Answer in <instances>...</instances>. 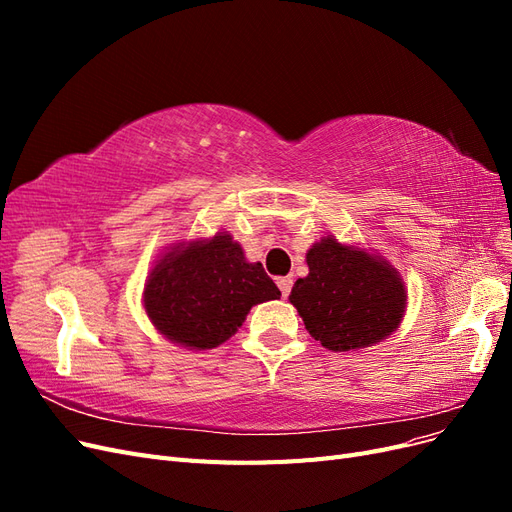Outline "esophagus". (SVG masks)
I'll list each match as a JSON object with an SVG mask.
<instances>
[{
	"mask_svg": "<svg viewBox=\"0 0 512 512\" xmlns=\"http://www.w3.org/2000/svg\"><path fill=\"white\" fill-rule=\"evenodd\" d=\"M277 286L282 290V297L288 299V294L292 290V277H280V280H277Z\"/></svg>",
	"mask_w": 512,
	"mask_h": 512,
	"instance_id": "esophagus-1",
	"label": "esophagus"
}]
</instances>
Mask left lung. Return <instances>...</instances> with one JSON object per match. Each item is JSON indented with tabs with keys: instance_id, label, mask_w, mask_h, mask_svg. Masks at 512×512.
I'll return each instance as SVG.
<instances>
[{
	"instance_id": "left-lung-1",
	"label": "left lung",
	"mask_w": 512,
	"mask_h": 512,
	"mask_svg": "<svg viewBox=\"0 0 512 512\" xmlns=\"http://www.w3.org/2000/svg\"><path fill=\"white\" fill-rule=\"evenodd\" d=\"M307 267L309 275L292 286L290 303L324 348L359 350L397 329L406 288L384 260L324 237L307 252Z\"/></svg>"
}]
</instances>
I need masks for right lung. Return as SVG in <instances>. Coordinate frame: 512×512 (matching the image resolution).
<instances>
[{
  "mask_svg": "<svg viewBox=\"0 0 512 512\" xmlns=\"http://www.w3.org/2000/svg\"><path fill=\"white\" fill-rule=\"evenodd\" d=\"M260 262H247L230 235L168 252L145 286V309L170 342L207 350L237 333L252 305L280 299Z\"/></svg>",
  "mask_w": 512,
  "mask_h": 512,
  "instance_id": "right-lung-1",
  "label": "right lung"
}]
</instances>
